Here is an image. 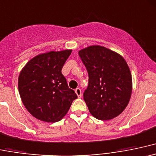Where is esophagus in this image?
Here are the masks:
<instances>
[{
  "instance_id": "obj_1",
  "label": "esophagus",
  "mask_w": 156,
  "mask_h": 156,
  "mask_svg": "<svg viewBox=\"0 0 156 156\" xmlns=\"http://www.w3.org/2000/svg\"><path fill=\"white\" fill-rule=\"evenodd\" d=\"M75 93H76V95H77L78 98H80L82 97V91L81 89H80V87H77V88L75 89Z\"/></svg>"
}]
</instances>
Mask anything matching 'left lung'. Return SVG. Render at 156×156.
<instances>
[{
  "label": "left lung",
  "mask_w": 156,
  "mask_h": 156,
  "mask_svg": "<svg viewBox=\"0 0 156 156\" xmlns=\"http://www.w3.org/2000/svg\"><path fill=\"white\" fill-rule=\"evenodd\" d=\"M79 55L88 73V86L83 96L90 114L105 121L118 116L132 94V76L126 60L99 45L84 48Z\"/></svg>",
  "instance_id": "1"
}]
</instances>
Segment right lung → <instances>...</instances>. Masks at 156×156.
<instances>
[{
    "mask_svg": "<svg viewBox=\"0 0 156 156\" xmlns=\"http://www.w3.org/2000/svg\"><path fill=\"white\" fill-rule=\"evenodd\" d=\"M71 52L72 49H66L40 54L20 71L18 90L22 102L37 119L59 122L77 98L61 72Z\"/></svg>",
    "mask_w": 156,
    "mask_h": 156,
    "instance_id": "right-lung-1",
    "label": "right lung"
}]
</instances>
